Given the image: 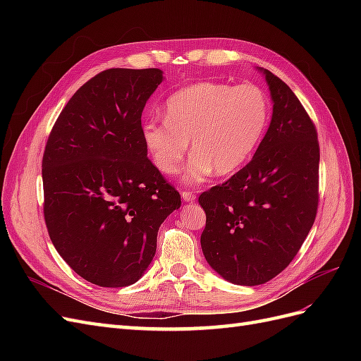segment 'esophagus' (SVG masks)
I'll list each match as a JSON object with an SVG mask.
<instances>
[{"mask_svg": "<svg viewBox=\"0 0 361 361\" xmlns=\"http://www.w3.org/2000/svg\"><path fill=\"white\" fill-rule=\"evenodd\" d=\"M182 199H183V202H194L195 200V194L192 191L185 190V191H182Z\"/></svg>", "mask_w": 361, "mask_h": 361, "instance_id": "obj_1", "label": "esophagus"}]
</instances>
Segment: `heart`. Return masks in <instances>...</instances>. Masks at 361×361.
Masks as SVG:
<instances>
[{"instance_id": "obj_1", "label": "heart", "mask_w": 361, "mask_h": 361, "mask_svg": "<svg viewBox=\"0 0 361 361\" xmlns=\"http://www.w3.org/2000/svg\"><path fill=\"white\" fill-rule=\"evenodd\" d=\"M166 120L143 125V141L164 174L179 173L191 146L183 180L199 183L209 174H231L250 161L264 138L271 116L269 97L256 84L202 81L173 93Z\"/></svg>"}]
</instances>
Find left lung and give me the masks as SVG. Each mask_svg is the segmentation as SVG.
Returning <instances> with one entry per match:
<instances>
[{"label": "left lung", "instance_id": "8db88e82", "mask_svg": "<svg viewBox=\"0 0 361 361\" xmlns=\"http://www.w3.org/2000/svg\"><path fill=\"white\" fill-rule=\"evenodd\" d=\"M272 118L256 154L221 185L200 194L203 255L223 279L264 285L297 256L319 203V141L298 97L264 71Z\"/></svg>", "mask_w": 361, "mask_h": 361}]
</instances>
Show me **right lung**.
Here are the masks:
<instances>
[{"label":"right lung","mask_w":361,"mask_h":361,"mask_svg":"<svg viewBox=\"0 0 361 361\" xmlns=\"http://www.w3.org/2000/svg\"><path fill=\"white\" fill-rule=\"evenodd\" d=\"M159 69H106L63 108L42 159L43 215L51 241L84 280L135 283L157 251L180 194L147 158L141 113Z\"/></svg>","instance_id":"add662e5"}]
</instances>
